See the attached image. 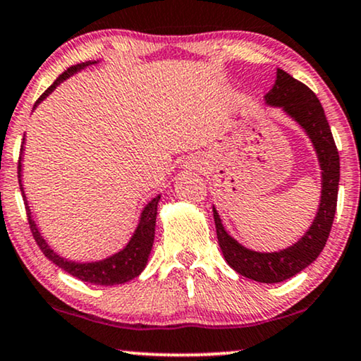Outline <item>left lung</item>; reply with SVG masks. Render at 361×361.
<instances>
[{"mask_svg":"<svg viewBox=\"0 0 361 361\" xmlns=\"http://www.w3.org/2000/svg\"><path fill=\"white\" fill-rule=\"evenodd\" d=\"M265 106L280 109L310 138L321 168V200L316 216L306 233L288 247L260 252L236 241L223 226L219 213L213 205L218 244L229 267L239 275L259 283H280L300 274L319 257L331 233L337 207L341 161L331 127L319 99L310 87L283 70H276L271 90L264 96Z\"/></svg>","mask_w":361,"mask_h":361,"instance_id":"8db88e82","label":"left lung"}]
</instances>
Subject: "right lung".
Listing matches in <instances>:
<instances>
[{
    "mask_svg": "<svg viewBox=\"0 0 361 361\" xmlns=\"http://www.w3.org/2000/svg\"><path fill=\"white\" fill-rule=\"evenodd\" d=\"M97 63L99 60H91V61H85V63H78L68 68L66 71H63L59 78H56L54 85H51L49 90H47L37 99V102L34 104L32 112L39 107V104L42 101H45V99L49 97L50 94L61 85V82L66 81L68 78L75 76L76 73H80L82 70H86L87 66H92ZM24 143H25V137H24L23 146H20V156H19V166H18L19 187L25 203V210H27L30 231H32L34 239L37 241L40 250L45 254V257L49 259L50 262H54L56 267L65 270L66 274H70L71 276H76V279H80L81 281H87V283H92V285L112 286V285L127 283V281L137 279V276L145 270L146 264H148L151 249H153L156 215H158L161 193L159 195H156L154 198H151V200L143 207V210L140 213V218H138V224L137 228H135L132 238H130L128 243L125 244L122 249L117 250L116 254L107 255V257H104L101 260H91V262H78V260L66 259L59 252H55V250L50 247V244L45 241V238L42 236L37 223H35V219L32 216V212H30L29 200L27 197H25L24 185H23Z\"/></svg>",
    "mask_w": 361,
    "mask_h": 361,
    "instance_id": "obj_1",
    "label": "right lung"
}]
</instances>
